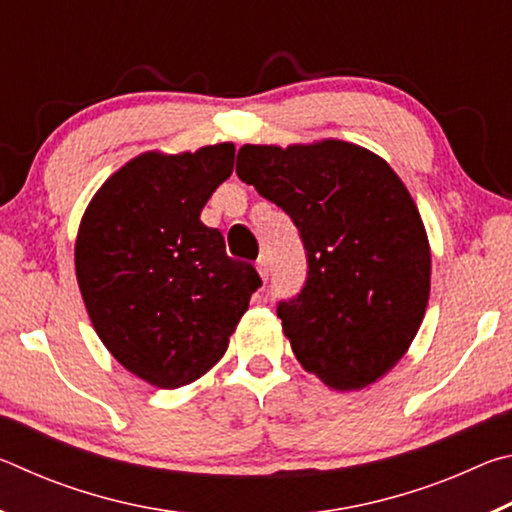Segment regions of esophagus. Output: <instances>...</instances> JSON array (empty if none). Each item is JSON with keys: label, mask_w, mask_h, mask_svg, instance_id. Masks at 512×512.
Masks as SVG:
<instances>
[{"label": "esophagus", "mask_w": 512, "mask_h": 512, "mask_svg": "<svg viewBox=\"0 0 512 512\" xmlns=\"http://www.w3.org/2000/svg\"><path fill=\"white\" fill-rule=\"evenodd\" d=\"M257 273H259V277H262L264 282L268 280V259H266V255H262V257L257 259Z\"/></svg>", "instance_id": "34e87169"}]
</instances>
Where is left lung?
Wrapping results in <instances>:
<instances>
[{
	"instance_id": "left-lung-1",
	"label": "left lung",
	"mask_w": 512,
	"mask_h": 512,
	"mask_svg": "<svg viewBox=\"0 0 512 512\" xmlns=\"http://www.w3.org/2000/svg\"><path fill=\"white\" fill-rule=\"evenodd\" d=\"M237 176L282 207L305 241V289L277 307L300 366L334 391L388 375L431 291L429 237L402 178L381 155L336 137L244 144Z\"/></svg>"
}]
</instances>
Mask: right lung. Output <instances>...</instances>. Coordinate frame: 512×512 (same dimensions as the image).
<instances>
[{
    "mask_svg": "<svg viewBox=\"0 0 512 512\" xmlns=\"http://www.w3.org/2000/svg\"><path fill=\"white\" fill-rule=\"evenodd\" d=\"M232 167V142L146 151L121 164L81 216L74 268L90 323L112 357L155 388L210 372L262 284L201 221Z\"/></svg>",
    "mask_w": 512,
    "mask_h": 512,
    "instance_id": "right-lung-1",
    "label": "right lung"
}]
</instances>
